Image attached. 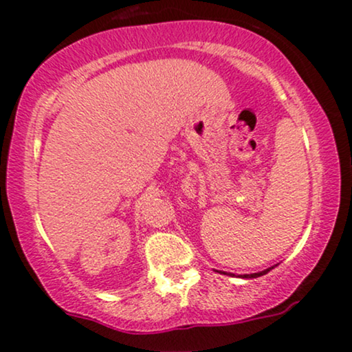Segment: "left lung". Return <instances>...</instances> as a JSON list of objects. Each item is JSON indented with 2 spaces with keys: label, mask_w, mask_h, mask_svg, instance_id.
<instances>
[{
  "label": "left lung",
  "mask_w": 352,
  "mask_h": 352,
  "mask_svg": "<svg viewBox=\"0 0 352 352\" xmlns=\"http://www.w3.org/2000/svg\"><path fill=\"white\" fill-rule=\"evenodd\" d=\"M272 268H273V266H272ZM272 268L265 270V272H260V273H253V274H245V276H243V278H258V276H263V274H266V273H268V272H270V270H272Z\"/></svg>",
  "instance_id": "8db88e82"
}]
</instances>
